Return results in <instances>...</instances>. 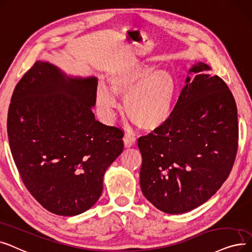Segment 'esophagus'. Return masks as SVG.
<instances>
[{"instance_id": "esophagus-1", "label": "esophagus", "mask_w": 252, "mask_h": 252, "mask_svg": "<svg viewBox=\"0 0 252 252\" xmlns=\"http://www.w3.org/2000/svg\"><path fill=\"white\" fill-rule=\"evenodd\" d=\"M123 140H124L125 147H126V148H130V147H132V146L134 145L135 141H136V138H135V136H134L133 134H131V133H125Z\"/></svg>"}]
</instances>
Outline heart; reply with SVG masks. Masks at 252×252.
Returning a JSON list of instances; mask_svg holds the SVG:
<instances>
[{"instance_id":"heart-1","label":"heart","mask_w":252,"mask_h":252,"mask_svg":"<svg viewBox=\"0 0 252 252\" xmlns=\"http://www.w3.org/2000/svg\"><path fill=\"white\" fill-rule=\"evenodd\" d=\"M177 94V83L168 70L146 63L128 64L115 69L109 86L100 84L96 100L105 116L112 118L125 99L126 115L143 130H155L170 119Z\"/></svg>"}]
</instances>
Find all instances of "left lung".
<instances>
[{
    "label": "left lung",
    "instance_id": "left-lung-1",
    "mask_svg": "<svg viewBox=\"0 0 252 252\" xmlns=\"http://www.w3.org/2000/svg\"><path fill=\"white\" fill-rule=\"evenodd\" d=\"M199 63L170 119L138 138L142 194L159 210L178 214L211 198L229 176L238 149L237 106L231 90Z\"/></svg>",
    "mask_w": 252,
    "mask_h": 252
}]
</instances>
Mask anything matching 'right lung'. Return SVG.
I'll use <instances>...</instances> for the list:
<instances>
[{
    "label": "right lung",
    "mask_w": 252,
    "mask_h": 252,
    "mask_svg": "<svg viewBox=\"0 0 252 252\" xmlns=\"http://www.w3.org/2000/svg\"><path fill=\"white\" fill-rule=\"evenodd\" d=\"M96 78H68L35 62L16 85L7 131L23 184L54 214L73 217L91 208L103 175L122 153L123 131L97 121Z\"/></svg>",
    "instance_id": "right-lung-1"
}]
</instances>
